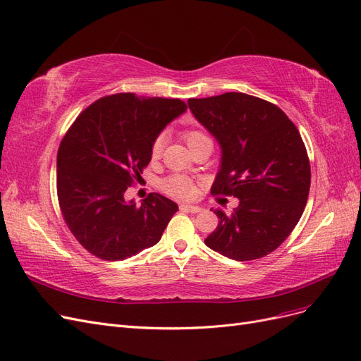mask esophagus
<instances>
[{
	"instance_id": "34e87169",
	"label": "esophagus",
	"mask_w": 361,
	"mask_h": 361,
	"mask_svg": "<svg viewBox=\"0 0 361 361\" xmlns=\"http://www.w3.org/2000/svg\"><path fill=\"white\" fill-rule=\"evenodd\" d=\"M180 211L185 212H191V214H197L202 211L200 206H194V204H180Z\"/></svg>"
}]
</instances>
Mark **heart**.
<instances>
[{"mask_svg": "<svg viewBox=\"0 0 361 361\" xmlns=\"http://www.w3.org/2000/svg\"><path fill=\"white\" fill-rule=\"evenodd\" d=\"M183 138L187 141V145L190 146V149L195 145L203 143V141H211V138L207 137L203 130L200 129H188L183 133ZM162 145H164V138L158 137L154 145H152L150 149V155L154 159L159 158L161 150H162ZM162 190L166 191L171 197L176 199H183V200H190L195 195V185L194 182L183 176V174H173V176H169L166 180H162Z\"/></svg>", "mask_w": 361, "mask_h": 361, "instance_id": "obj_1", "label": "heart"}]
</instances>
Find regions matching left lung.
Returning <instances> with one entry per match:
<instances>
[{"label":"left lung","mask_w":361,"mask_h":361,"mask_svg":"<svg viewBox=\"0 0 361 361\" xmlns=\"http://www.w3.org/2000/svg\"><path fill=\"white\" fill-rule=\"evenodd\" d=\"M194 117L221 147L214 195H235L232 214L221 209L204 244L233 260L274 251L297 226L307 203L310 162L302 138L274 104L245 93L188 99Z\"/></svg>","instance_id":"left-lung-1"}]
</instances>
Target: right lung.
<instances>
[{
    "mask_svg": "<svg viewBox=\"0 0 361 361\" xmlns=\"http://www.w3.org/2000/svg\"><path fill=\"white\" fill-rule=\"evenodd\" d=\"M185 111L180 99L117 93L87 106L61 140L59 204L93 256L123 260L159 243L178 204L152 192L137 206L125 191L141 179L161 130Z\"/></svg>",
    "mask_w": 361,
    "mask_h": 361,
    "instance_id": "add662e5",
    "label": "right lung"
}]
</instances>
